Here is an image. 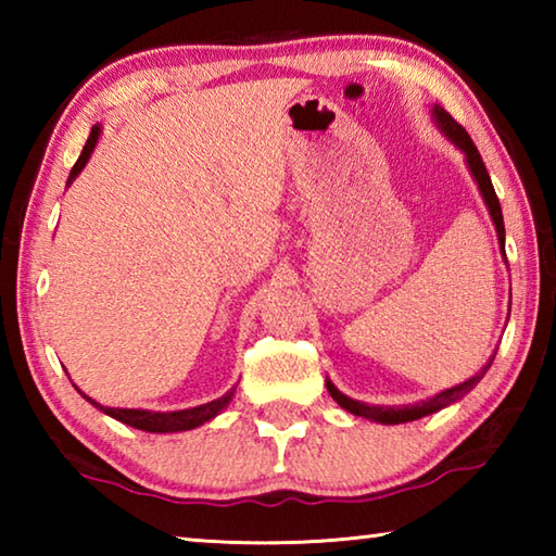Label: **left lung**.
<instances>
[{"mask_svg":"<svg viewBox=\"0 0 556 556\" xmlns=\"http://www.w3.org/2000/svg\"><path fill=\"white\" fill-rule=\"evenodd\" d=\"M434 117H437V122H439L441 131H444V135L451 139V142H454L458 149H464V152H466L468 168H470V174H473L478 188H481L488 211H491V218H493V223H495L497 242H501V248H503V252H505V225H503L501 201H497L495 188H493L491 176H488V168H485V164H483L481 152H478V149H476L473 139L468 137V131H466L464 127H460L458 122H456L454 117H451L446 110L434 108ZM493 357H495V355H493ZM493 357H491V361H488V363L483 365V368L478 370L470 380L460 382V384H456V388H451V390L439 392L437 397H431V400L417 402V404H407V407H370V404H365V402H355V400H351V397H345V394L338 392L331 382H326V388H328V392H331V397H333L338 404H341L343 409L355 414V417H365V419L380 421V425H404V421L421 419V417H427V414H434V412H439V409H444L446 404H451V402H456V400L464 397L466 392H470V390L476 388L478 382H481V378L488 372V368H491Z\"/></svg>","mask_w":556,"mask_h":556,"instance_id":"1","label":"left lung"}]
</instances>
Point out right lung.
Returning a JSON list of instances; mask_svg holds the SVG:
<instances>
[{"instance_id":"add662e5","label":"right lung","mask_w":556,"mask_h":556,"mask_svg":"<svg viewBox=\"0 0 556 556\" xmlns=\"http://www.w3.org/2000/svg\"><path fill=\"white\" fill-rule=\"evenodd\" d=\"M98 137H100V127H92L90 137H88V142H86V147H83V152H80V156H78V162H75V164H73V168H71V178H68V184L73 181L75 176L80 174V168L88 164L90 152H92V149H96ZM232 392H235V390L225 392L223 397L213 400V402H208V404H201V407H193V409H181V412L115 409V407H102V404L92 402L90 397H86V394H83V397H86L88 402L96 404L98 409H102V412H105V414H110V417H115L117 421H122V425H127V427H135V429H142V431H152V434H166V431H186V429H195V427L205 425V421L213 419L215 414H218V412L225 407V404L230 402Z\"/></svg>"}]
</instances>
